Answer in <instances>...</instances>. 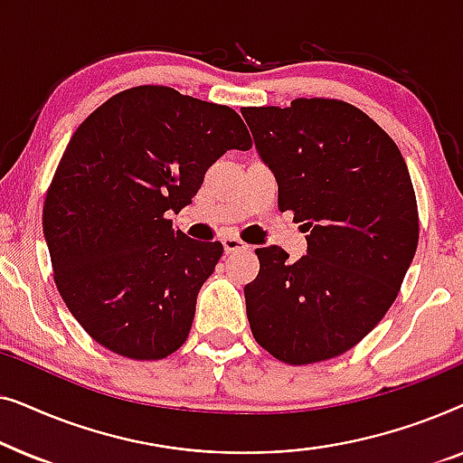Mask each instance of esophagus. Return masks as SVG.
<instances>
[{
  "label": "esophagus",
  "mask_w": 463,
  "mask_h": 463,
  "mask_svg": "<svg viewBox=\"0 0 463 463\" xmlns=\"http://www.w3.org/2000/svg\"><path fill=\"white\" fill-rule=\"evenodd\" d=\"M221 242H223V249H225L227 255H232V252H242V250H249L250 249L249 244L242 242V240H240V238H233V236L223 238V240H221Z\"/></svg>",
  "instance_id": "esophagus-1"
}]
</instances>
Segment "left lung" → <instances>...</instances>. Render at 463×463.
<instances>
[{"mask_svg":"<svg viewBox=\"0 0 463 463\" xmlns=\"http://www.w3.org/2000/svg\"><path fill=\"white\" fill-rule=\"evenodd\" d=\"M257 154L276 176L278 206L307 233L290 263L280 246L257 249L244 287L257 344L287 364L339 356L394 303L420 240L409 168L396 143L344 100L295 99L246 107Z\"/></svg>","mask_w":463,"mask_h":463,"instance_id":"1","label":"left lung"}]
</instances>
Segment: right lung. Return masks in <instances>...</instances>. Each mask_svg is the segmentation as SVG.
<instances>
[{
  "mask_svg": "<svg viewBox=\"0 0 463 463\" xmlns=\"http://www.w3.org/2000/svg\"><path fill=\"white\" fill-rule=\"evenodd\" d=\"M230 107L137 86L73 132L43 202L56 288L84 331L132 360L185 344L202 284L223 255L175 230L225 151L250 149Z\"/></svg>",
  "mask_w": 463,
  "mask_h": 463,
  "instance_id": "right-lung-1",
  "label": "right lung"
}]
</instances>
